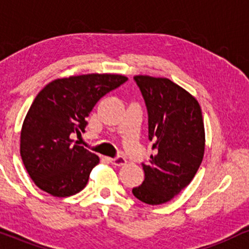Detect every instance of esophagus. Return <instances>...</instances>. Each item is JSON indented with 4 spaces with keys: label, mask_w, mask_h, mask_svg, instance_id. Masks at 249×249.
Returning a JSON list of instances; mask_svg holds the SVG:
<instances>
[{
    "label": "esophagus",
    "mask_w": 249,
    "mask_h": 249,
    "mask_svg": "<svg viewBox=\"0 0 249 249\" xmlns=\"http://www.w3.org/2000/svg\"><path fill=\"white\" fill-rule=\"evenodd\" d=\"M109 161L111 162L113 164H115V166H124V164L127 163V161H125L124 158H122V156H117V158H114V159H109Z\"/></svg>",
    "instance_id": "obj_1"
}]
</instances>
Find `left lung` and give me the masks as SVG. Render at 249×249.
<instances>
[{
    "label": "left lung",
    "mask_w": 249,
    "mask_h": 249,
    "mask_svg": "<svg viewBox=\"0 0 249 249\" xmlns=\"http://www.w3.org/2000/svg\"><path fill=\"white\" fill-rule=\"evenodd\" d=\"M148 110V136L154 141L144 181L133 188L147 205L168 202L191 183L205 154V125L197 100L166 77L136 75Z\"/></svg>",
    "instance_id": "obj_1"
}]
</instances>
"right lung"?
<instances>
[{
	"instance_id": "1",
	"label": "right lung",
	"mask_w": 249,
	"mask_h": 249,
	"mask_svg": "<svg viewBox=\"0 0 249 249\" xmlns=\"http://www.w3.org/2000/svg\"><path fill=\"white\" fill-rule=\"evenodd\" d=\"M128 80L119 74L72 75L49 82L28 110L19 154L28 174L42 191L67 197L82 191L99 156L74 143L86 119L106 94Z\"/></svg>"
}]
</instances>
